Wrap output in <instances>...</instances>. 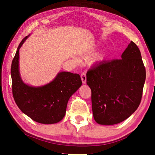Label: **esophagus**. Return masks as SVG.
<instances>
[{
  "instance_id": "1",
  "label": "esophagus",
  "mask_w": 155,
  "mask_h": 155,
  "mask_svg": "<svg viewBox=\"0 0 155 155\" xmlns=\"http://www.w3.org/2000/svg\"><path fill=\"white\" fill-rule=\"evenodd\" d=\"M81 81H82V83L83 84L86 83V81H87V77H86V74L85 73H83L81 75Z\"/></svg>"
}]
</instances>
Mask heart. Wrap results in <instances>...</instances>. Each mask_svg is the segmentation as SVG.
Instances as JSON below:
<instances>
[{"label": "heart", "instance_id": "1", "mask_svg": "<svg viewBox=\"0 0 155 155\" xmlns=\"http://www.w3.org/2000/svg\"><path fill=\"white\" fill-rule=\"evenodd\" d=\"M105 58V54H98L94 55L91 59L90 60V64L91 65H96L98 63L103 61Z\"/></svg>", "mask_w": 155, "mask_h": 155}]
</instances>
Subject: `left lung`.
Instances as JSON below:
<instances>
[{"mask_svg": "<svg viewBox=\"0 0 155 155\" xmlns=\"http://www.w3.org/2000/svg\"><path fill=\"white\" fill-rule=\"evenodd\" d=\"M121 58L102 61L87 72L94 118L99 124L122 122L140 104L146 69L140 49L131 41Z\"/></svg>", "mask_w": 155, "mask_h": 155, "instance_id": "1", "label": "left lung"}]
</instances>
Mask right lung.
<instances>
[{
  "label": "right lung",
  "mask_w": 155,
  "mask_h": 155,
  "mask_svg": "<svg viewBox=\"0 0 155 155\" xmlns=\"http://www.w3.org/2000/svg\"><path fill=\"white\" fill-rule=\"evenodd\" d=\"M29 35L21 41L12 61L13 96L22 112L34 121L44 124H56L64 117L68 102L79 89L82 81L79 74L63 71L44 85L35 87L25 83L20 73L19 51Z\"/></svg>",
  "instance_id": "obj_1"
}]
</instances>
